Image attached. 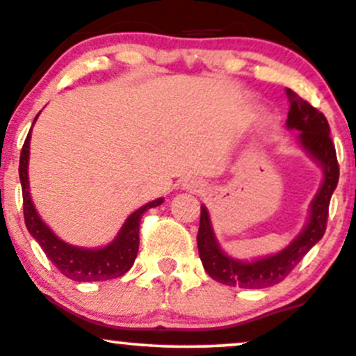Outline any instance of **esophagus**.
Instances as JSON below:
<instances>
[{"label": "esophagus", "mask_w": 356, "mask_h": 356, "mask_svg": "<svg viewBox=\"0 0 356 356\" xmlns=\"http://www.w3.org/2000/svg\"><path fill=\"white\" fill-rule=\"evenodd\" d=\"M187 189H191L192 192H199L202 189V184L197 181H189L187 182Z\"/></svg>", "instance_id": "1"}]
</instances>
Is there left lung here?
I'll use <instances>...</instances> for the list:
<instances>
[{"mask_svg":"<svg viewBox=\"0 0 356 356\" xmlns=\"http://www.w3.org/2000/svg\"><path fill=\"white\" fill-rule=\"evenodd\" d=\"M286 93L291 102L288 112V127L301 130V144L323 165L325 181L312 204V216H309L306 229L280 254L264 257L254 263L234 261L220 251L214 234H212L209 214L202 206L197 232L199 256H201L202 266L207 275L220 284L261 289L281 283L303 259L306 252L323 238L326 231L330 201H332V194L338 184V177H340V165L337 161L334 144L330 137L328 120L320 110L296 97L289 88L286 90Z\"/></svg>","mask_w":356,"mask_h":356,"instance_id":"obj_1","label":"left lung"}]
</instances>
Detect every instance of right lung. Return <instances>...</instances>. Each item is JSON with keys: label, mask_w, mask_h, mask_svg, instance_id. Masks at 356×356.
<instances>
[{"label": "right lung", "mask_w": 356, "mask_h": 356, "mask_svg": "<svg viewBox=\"0 0 356 356\" xmlns=\"http://www.w3.org/2000/svg\"><path fill=\"white\" fill-rule=\"evenodd\" d=\"M36 120V118H35ZM30 136L28 132L19 155V181L23 191V214L24 224L33 238L47 254L48 259L55 264L56 269L68 280L73 281H107L125 275L132 268L138 251V227L145 211L150 207H157L162 204V199L145 204L137 209L125 220L124 227L118 232L117 239L107 248L102 249H81L73 248L60 241L50 231V227L40 219L33 201L28 191V155H30Z\"/></svg>", "instance_id": "obj_1"}]
</instances>
